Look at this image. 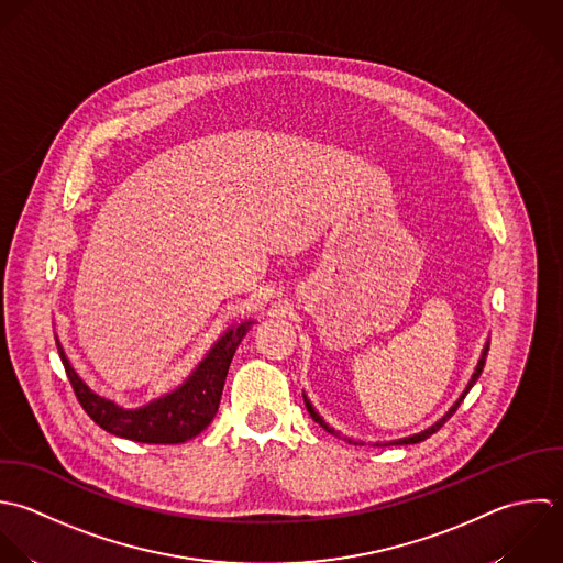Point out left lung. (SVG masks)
<instances>
[{
    "instance_id": "1",
    "label": "left lung",
    "mask_w": 563,
    "mask_h": 563,
    "mask_svg": "<svg viewBox=\"0 0 563 563\" xmlns=\"http://www.w3.org/2000/svg\"><path fill=\"white\" fill-rule=\"evenodd\" d=\"M487 351H489V342H487V344H485V351H483V357H481V360H478V366H476V373H474V375H472V379H470V384H467V388H465V393H463V395H461V397H459V401H456V404H454V406H452V408H450V412H448V415H445V417H443V419H441V421H437V423H434V426H432V428H428V430H423V432H419V434H415V437H408V439H399V441H393V443H386V445H415V443H421V441H426V439H430V437H432V434H434V432H439V430H441V428H443V426H445V421H448V419H450V417H452V415H454V412H456V410H459V406H461V404H463V399H465V397H467V393H470V390H472V388H474V384H476V382H478V377H481V373H483V368H485V357H487ZM305 406H307V410H309V415H311V419H313V421H316V423H320V426H322V428H324V430H327V432H329V434H335V437H340V432H335V430H333V428H331V426H327V423H324V419H322V417H320V415H318V412H316V408H313V406H311V401H309V399H307V397H305ZM346 441H349V443H355V441H353V439H346Z\"/></svg>"
}]
</instances>
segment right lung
I'll use <instances>...</instances> for the list:
<instances>
[{"instance_id":"1","label":"right lung","mask_w":563,"mask_h":563,"mask_svg":"<svg viewBox=\"0 0 563 563\" xmlns=\"http://www.w3.org/2000/svg\"><path fill=\"white\" fill-rule=\"evenodd\" d=\"M254 322H241L230 327L219 342L208 351L203 362L192 371V375L170 395H164L148 406L124 410L113 401L96 395L69 366V360L63 353V346L56 340L60 362L65 366L67 379L74 388V395L89 419L107 430L109 434L151 443V445H173L184 443L199 432H203L214 419L228 377L230 362L243 335Z\"/></svg>"}]
</instances>
